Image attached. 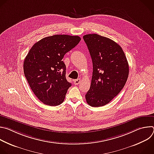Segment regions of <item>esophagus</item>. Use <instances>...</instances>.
<instances>
[{"mask_svg": "<svg viewBox=\"0 0 154 154\" xmlns=\"http://www.w3.org/2000/svg\"><path fill=\"white\" fill-rule=\"evenodd\" d=\"M80 82H81L80 79H75L74 80V83L75 85H79L80 83Z\"/></svg>", "mask_w": 154, "mask_h": 154, "instance_id": "1", "label": "esophagus"}]
</instances>
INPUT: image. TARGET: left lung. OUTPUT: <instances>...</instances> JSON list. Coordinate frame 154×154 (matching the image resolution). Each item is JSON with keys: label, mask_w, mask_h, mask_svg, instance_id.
<instances>
[{"label": "left lung", "mask_w": 154, "mask_h": 154, "mask_svg": "<svg viewBox=\"0 0 154 154\" xmlns=\"http://www.w3.org/2000/svg\"><path fill=\"white\" fill-rule=\"evenodd\" d=\"M93 61L90 88L85 95L93 107L104 106L124 88L129 72L127 60L122 48L111 39L97 34L83 36Z\"/></svg>", "instance_id": "8db88e82"}]
</instances>
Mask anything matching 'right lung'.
I'll return each instance as SVG.
<instances>
[{
    "mask_svg": "<svg viewBox=\"0 0 154 154\" xmlns=\"http://www.w3.org/2000/svg\"><path fill=\"white\" fill-rule=\"evenodd\" d=\"M79 36L55 35L32 47L24 61V72L30 88L46 105L57 106L64 100L71 83L66 79L64 55L75 47Z\"/></svg>",
    "mask_w": 154,
    "mask_h": 154,
    "instance_id": "add662e5",
    "label": "right lung"
}]
</instances>
